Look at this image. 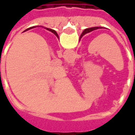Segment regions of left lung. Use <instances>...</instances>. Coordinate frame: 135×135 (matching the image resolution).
<instances>
[{
	"label": "left lung",
	"instance_id": "obj_1",
	"mask_svg": "<svg viewBox=\"0 0 135 135\" xmlns=\"http://www.w3.org/2000/svg\"><path fill=\"white\" fill-rule=\"evenodd\" d=\"M99 28H102V27H92V28H89L85 29V30L83 31V33L81 34L80 39H81V38H82V37H83V36H84L85 34H88V33H89V32H91V31H95V30H97V29H99Z\"/></svg>",
	"mask_w": 135,
	"mask_h": 135
}]
</instances>
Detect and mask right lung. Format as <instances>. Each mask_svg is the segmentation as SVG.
Masks as SVG:
<instances>
[{"label":"right lung","mask_w":135,"mask_h":135,"mask_svg":"<svg viewBox=\"0 0 135 135\" xmlns=\"http://www.w3.org/2000/svg\"><path fill=\"white\" fill-rule=\"evenodd\" d=\"M36 28V27H35V26H33V27H31V28H28V29H31V28ZM28 29H26V30H28ZM46 29H47L48 31H51L52 33H53V34H54L55 35V36H56V37H57L59 38V35H58V34H57V32H56L55 31H54V30H52V29L47 28H46Z\"/></svg>","instance_id":"1"}]
</instances>
